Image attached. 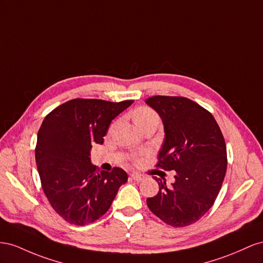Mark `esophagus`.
Here are the masks:
<instances>
[{
    "instance_id": "34e87169",
    "label": "esophagus",
    "mask_w": 263,
    "mask_h": 263,
    "mask_svg": "<svg viewBox=\"0 0 263 263\" xmlns=\"http://www.w3.org/2000/svg\"><path fill=\"white\" fill-rule=\"evenodd\" d=\"M131 177H132L133 181H136V182H141V181H143V179L145 178L144 175L139 174V173H132Z\"/></svg>"
}]
</instances>
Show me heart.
Instances as JSON below:
<instances>
[{
  "instance_id": "obj_1",
  "label": "heart",
  "mask_w": 263,
  "mask_h": 263,
  "mask_svg": "<svg viewBox=\"0 0 263 263\" xmlns=\"http://www.w3.org/2000/svg\"><path fill=\"white\" fill-rule=\"evenodd\" d=\"M133 120L138 126H143L149 123L159 124L160 117L156 112L148 107H140L133 112Z\"/></svg>"
}]
</instances>
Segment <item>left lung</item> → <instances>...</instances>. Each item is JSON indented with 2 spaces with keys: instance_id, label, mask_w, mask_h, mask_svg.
Masks as SVG:
<instances>
[{
  "instance_id": "left-lung-1",
  "label": "left lung",
  "mask_w": 263,
  "mask_h": 263,
  "mask_svg": "<svg viewBox=\"0 0 263 263\" xmlns=\"http://www.w3.org/2000/svg\"><path fill=\"white\" fill-rule=\"evenodd\" d=\"M145 103L164 125L156 166L176 172L172 186L154 177L160 190L146 199L147 206L171 226H190L212 208L221 189L227 170L222 133L211 112L184 97L154 96Z\"/></svg>"
}]
</instances>
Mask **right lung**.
<instances>
[{
	"instance_id": "1",
	"label": "right lung",
	"mask_w": 263,
	"mask_h": 263,
	"mask_svg": "<svg viewBox=\"0 0 263 263\" xmlns=\"http://www.w3.org/2000/svg\"><path fill=\"white\" fill-rule=\"evenodd\" d=\"M132 103L73 99L44 119L37 133V170L49 204L67 222L84 226L99 219L126 183L122 168L106 172L92 165L90 149L103 143L112 120Z\"/></svg>"
}]
</instances>
